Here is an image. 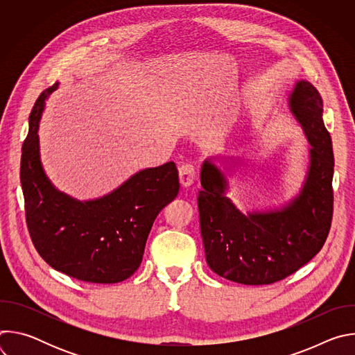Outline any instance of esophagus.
<instances>
[{
	"mask_svg": "<svg viewBox=\"0 0 355 355\" xmlns=\"http://www.w3.org/2000/svg\"><path fill=\"white\" fill-rule=\"evenodd\" d=\"M180 182L182 187H189L193 184L196 177V168L193 164H182L178 170Z\"/></svg>",
	"mask_w": 355,
	"mask_h": 355,
	"instance_id": "1",
	"label": "esophagus"
}]
</instances>
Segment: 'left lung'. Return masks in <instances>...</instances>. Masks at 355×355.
I'll list each match as a JSON object with an SVG mask.
<instances>
[{"mask_svg": "<svg viewBox=\"0 0 355 355\" xmlns=\"http://www.w3.org/2000/svg\"><path fill=\"white\" fill-rule=\"evenodd\" d=\"M289 110L311 144L300 192L285 207L244 214L226 196L227 180L211 159L200 168V234L209 268L244 285H268L296 272L322 250L333 218L334 157L323 101L306 80L295 84Z\"/></svg>", "mask_w": 355, "mask_h": 355, "instance_id": "8db88e82", "label": "left lung"}]
</instances>
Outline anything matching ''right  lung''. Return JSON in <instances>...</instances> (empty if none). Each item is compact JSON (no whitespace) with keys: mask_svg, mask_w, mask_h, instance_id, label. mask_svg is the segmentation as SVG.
Returning a JSON list of instances; mask_svg holds the SVG:
<instances>
[{"mask_svg":"<svg viewBox=\"0 0 355 355\" xmlns=\"http://www.w3.org/2000/svg\"><path fill=\"white\" fill-rule=\"evenodd\" d=\"M58 85L37 98L22 146L28 230L39 256L52 268L84 282L116 284L139 268L155 219L180 191L178 170L173 162L141 170L92 200H77L56 189L40 163L37 130L46 99Z\"/></svg>","mask_w":355,"mask_h":355,"instance_id":"add662e5","label":"right lung"}]
</instances>
